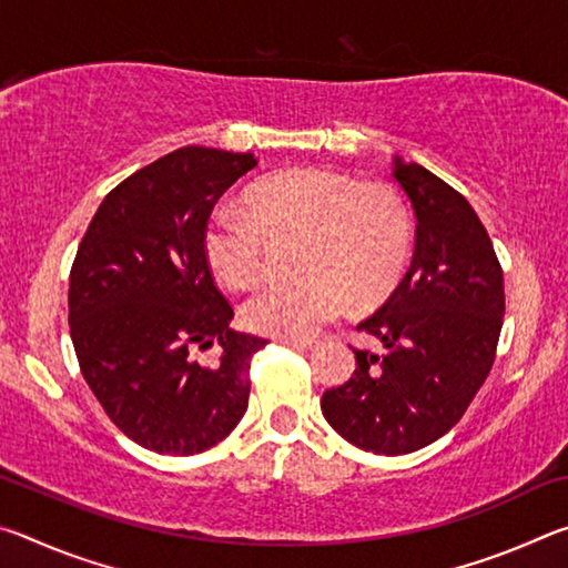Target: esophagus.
<instances>
[{"label": "esophagus", "mask_w": 568, "mask_h": 568, "mask_svg": "<svg viewBox=\"0 0 568 568\" xmlns=\"http://www.w3.org/2000/svg\"><path fill=\"white\" fill-rule=\"evenodd\" d=\"M287 348H295V351H313L315 348V341H297V338H283L281 341Z\"/></svg>", "instance_id": "1"}]
</instances>
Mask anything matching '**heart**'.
<instances>
[{
    "label": "heart",
    "instance_id": "1",
    "mask_svg": "<svg viewBox=\"0 0 568 568\" xmlns=\"http://www.w3.org/2000/svg\"><path fill=\"white\" fill-rule=\"evenodd\" d=\"M301 240L295 273L305 281L273 285L245 305L250 331L271 338H313L348 307L386 297L406 271L413 225L403 197L383 182L297 168L257 180L245 213L215 210L203 253L220 285L250 291L265 281L267 243Z\"/></svg>",
    "mask_w": 568,
    "mask_h": 568
}]
</instances>
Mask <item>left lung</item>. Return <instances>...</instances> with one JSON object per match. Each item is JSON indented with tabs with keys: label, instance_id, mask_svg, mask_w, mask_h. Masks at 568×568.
Masks as SVG:
<instances>
[{
	"label": "left lung",
	"instance_id": "1",
	"mask_svg": "<svg viewBox=\"0 0 568 568\" xmlns=\"http://www.w3.org/2000/svg\"><path fill=\"white\" fill-rule=\"evenodd\" d=\"M393 178L416 213L406 277L358 331L383 355L355 348L348 383L323 393L325 420L363 450L413 454L464 416L496 358L504 271L468 200L434 172L396 158Z\"/></svg>",
	"mask_w": 568,
	"mask_h": 568
}]
</instances>
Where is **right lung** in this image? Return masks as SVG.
<instances>
[{"mask_svg": "<svg viewBox=\"0 0 568 568\" xmlns=\"http://www.w3.org/2000/svg\"><path fill=\"white\" fill-rule=\"evenodd\" d=\"M253 152L180 148L108 192L77 247L70 335L94 398L124 436L162 456L220 444L247 410L250 361L265 338L227 328L203 233ZM215 339L213 369L191 358Z\"/></svg>", "mask_w": 568, "mask_h": 568, "instance_id": "obj_1", "label": "right lung"}]
</instances>
